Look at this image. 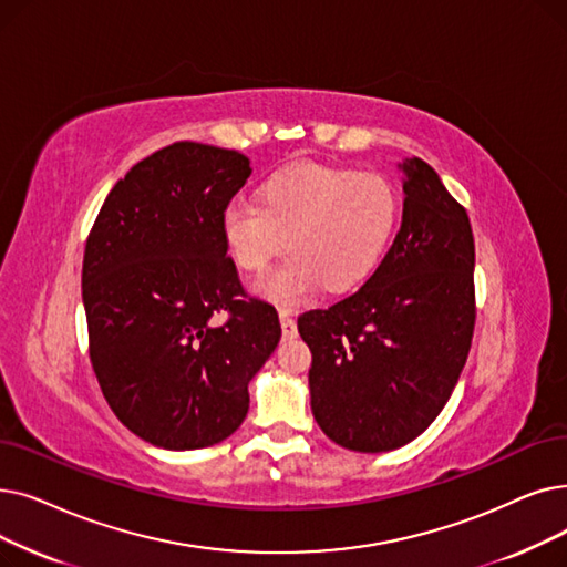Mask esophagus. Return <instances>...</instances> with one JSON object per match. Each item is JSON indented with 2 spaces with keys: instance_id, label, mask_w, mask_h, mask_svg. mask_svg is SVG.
<instances>
[{
  "instance_id": "34e87169",
  "label": "esophagus",
  "mask_w": 567,
  "mask_h": 567,
  "mask_svg": "<svg viewBox=\"0 0 567 567\" xmlns=\"http://www.w3.org/2000/svg\"><path fill=\"white\" fill-rule=\"evenodd\" d=\"M278 315H280V324H282V336L285 338L297 336V322H293V310L282 306V308H278Z\"/></svg>"
}]
</instances>
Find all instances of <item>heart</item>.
<instances>
[{"label":"heart","instance_id":"b5f03b06","mask_svg":"<svg viewBox=\"0 0 567 567\" xmlns=\"http://www.w3.org/2000/svg\"><path fill=\"white\" fill-rule=\"evenodd\" d=\"M399 192L384 176L301 164L270 176L257 202L223 213V240L243 270H261L282 248L291 252L259 278L268 299L293 301L319 280L329 291L361 282L396 231Z\"/></svg>","mask_w":567,"mask_h":567}]
</instances>
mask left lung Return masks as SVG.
I'll return each instance as SVG.
<instances>
[{"label": "left lung", "mask_w": 567, "mask_h": 567, "mask_svg": "<svg viewBox=\"0 0 567 567\" xmlns=\"http://www.w3.org/2000/svg\"><path fill=\"white\" fill-rule=\"evenodd\" d=\"M403 171V223L350 297L299 317L310 405L336 445L399 450L450 401L475 329V238L465 208L420 157Z\"/></svg>", "instance_id": "obj_1"}]
</instances>
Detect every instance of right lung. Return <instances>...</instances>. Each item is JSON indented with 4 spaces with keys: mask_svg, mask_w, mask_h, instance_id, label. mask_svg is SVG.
<instances>
[{
    "mask_svg": "<svg viewBox=\"0 0 567 567\" xmlns=\"http://www.w3.org/2000/svg\"><path fill=\"white\" fill-rule=\"evenodd\" d=\"M250 174L227 147L166 145L115 183L87 236L94 375L117 420L155 447L229 437L278 348L276 308L243 291L223 240V213Z\"/></svg>",
    "mask_w": 567,
    "mask_h": 567,
    "instance_id": "obj_1",
    "label": "right lung"
}]
</instances>
